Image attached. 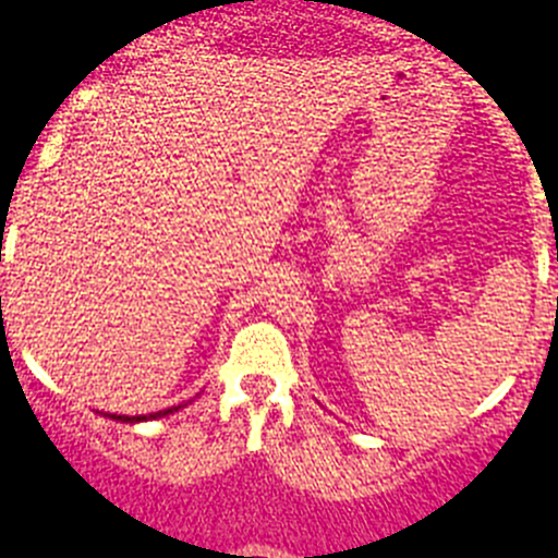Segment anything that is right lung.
<instances>
[{
  "label": "right lung",
  "mask_w": 558,
  "mask_h": 558,
  "mask_svg": "<svg viewBox=\"0 0 558 558\" xmlns=\"http://www.w3.org/2000/svg\"><path fill=\"white\" fill-rule=\"evenodd\" d=\"M179 408H170V410H159V413H150V415H112L118 421H126V424H134V421H148V418H159V415H168Z\"/></svg>",
  "instance_id": "right-lung-1"
}]
</instances>
